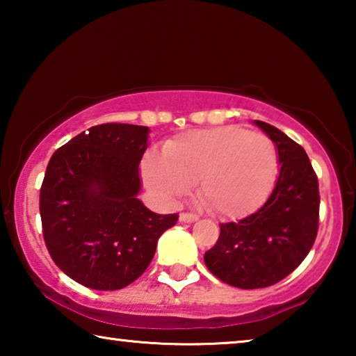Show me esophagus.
<instances>
[{"label": "esophagus", "mask_w": 356, "mask_h": 356, "mask_svg": "<svg viewBox=\"0 0 356 356\" xmlns=\"http://www.w3.org/2000/svg\"><path fill=\"white\" fill-rule=\"evenodd\" d=\"M197 218H200V216H197L196 213H180V216H179V220L180 221H184V222H193V221H197Z\"/></svg>", "instance_id": "1"}]
</instances>
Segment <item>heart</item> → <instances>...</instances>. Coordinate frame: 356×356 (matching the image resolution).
<instances>
[{"instance_id":"obj_1","label":"heart","mask_w":356,"mask_h":356,"mask_svg":"<svg viewBox=\"0 0 356 356\" xmlns=\"http://www.w3.org/2000/svg\"><path fill=\"white\" fill-rule=\"evenodd\" d=\"M280 171L275 143L237 125L191 130L149 154L143 174L166 200L188 195L200 182V200L221 218H243L264 206Z\"/></svg>"}]
</instances>
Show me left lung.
Returning <instances> with one entry per match:
<instances>
[{"label": "left lung", "instance_id": "8db88e82", "mask_svg": "<svg viewBox=\"0 0 356 356\" xmlns=\"http://www.w3.org/2000/svg\"><path fill=\"white\" fill-rule=\"evenodd\" d=\"M254 124L278 149V180L257 212L220 225L218 242L204 254L210 273L238 289L284 280L308 256L318 227V182L305 149L273 125Z\"/></svg>", "mask_w": 356, "mask_h": 356}]
</instances>
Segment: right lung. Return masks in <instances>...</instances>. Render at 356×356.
I'll use <instances>...</instances> for the list:
<instances>
[{
	"label": "right lung",
	"instance_id": "right-lung-1",
	"mask_svg": "<svg viewBox=\"0 0 356 356\" xmlns=\"http://www.w3.org/2000/svg\"><path fill=\"white\" fill-rule=\"evenodd\" d=\"M149 127L102 124L59 147L40 186L47 250L59 268L95 291H118L146 272L177 213L138 200Z\"/></svg>",
	"mask_w": 356,
	"mask_h": 356
}]
</instances>
